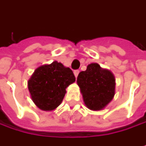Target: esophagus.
I'll list each match as a JSON object with an SVG mask.
<instances>
[{"label": "esophagus", "instance_id": "esophagus-1", "mask_svg": "<svg viewBox=\"0 0 146 146\" xmlns=\"http://www.w3.org/2000/svg\"><path fill=\"white\" fill-rule=\"evenodd\" d=\"M79 72H80V71L79 70H75L74 72V76L77 78L78 77V75H79Z\"/></svg>", "mask_w": 146, "mask_h": 146}]
</instances>
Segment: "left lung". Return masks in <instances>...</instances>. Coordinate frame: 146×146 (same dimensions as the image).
I'll return each instance as SVG.
<instances>
[{"instance_id": "8db88e82", "label": "left lung", "mask_w": 146, "mask_h": 146, "mask_svg": "<svg viewBox=\"0 0 146 146\" xmlns=\"http://www.w3.org/2000/svg\"><path fill=\"white\" fill-rule=\"evenodd\" d=\"M77 84L80 86L86 106L92 111L104 109L115 95V77L108 69L98 63H91L80 72Z\"/></svg>"}]
</instances>
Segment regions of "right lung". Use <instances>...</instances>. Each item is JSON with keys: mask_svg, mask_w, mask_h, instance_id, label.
Returning <instances> with one entry per match:
<instances>
[{"mask_svg": "<svg viewBox=\"0 0 146 146\" xmlns=\"http://www.w3.org/2000/svg\"><path fill=\"white\" fill-rule=\"evenodd\" d=\"M74 81L72 71L55 60L37 67L27 81V87L35 106L50 111L61 104L66 87Z\"/></svg>", "mask_w": 146, "mask_h": 146, "instance_id": "right-lung-1", "label": "right lung"}]
</instances>
